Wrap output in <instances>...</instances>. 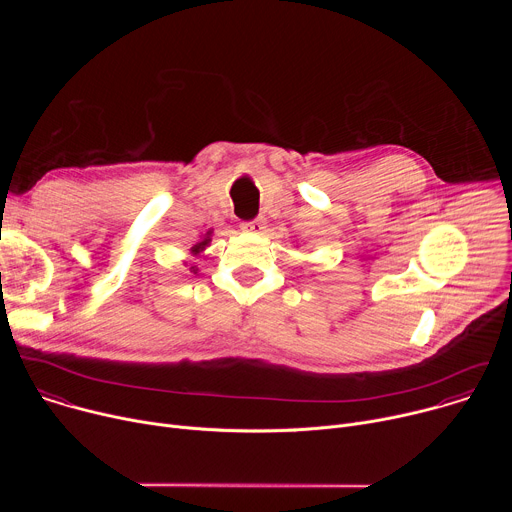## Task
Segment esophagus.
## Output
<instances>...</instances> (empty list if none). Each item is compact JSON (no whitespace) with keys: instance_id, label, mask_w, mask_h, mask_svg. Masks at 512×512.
<instances>
[{"instance_id":"obj_1","label":"esophagus","mask_w":512,"mask_h":512,"mask_svg":"<svg viewBox=\"0 0 512 512\" xmlns=\"http://www.w3.org/2000/svg\"><path fill=\"white\" fill-rule=\"evenodd\" d=\"M243 231H245V233H253V235H263V231H265V221H263V218H255V221L243 223Z\"/></svg>"}]
</instances>
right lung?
Listing matches in <instances>:
<instances>
[{"instance_id":"right-lung-1","label":"right lung","mask_w":512,"mask_h":512,"mask_svg":"<svg viewBox=\"0 0 512 512\" xmlns=\"http://www.w3.org/2000/svg\"><path fill=\"white\" fill-rule=\"evenodd\" d=\"M212 231H214V229H208L204 235H200V241H198L196 245H192V247H190V253H192L194 257H200V255L204 253V249L210 245ZM190 271H192V273H198V267H196V265H192V267H190Z\"/></svg>"}]
</instances>
